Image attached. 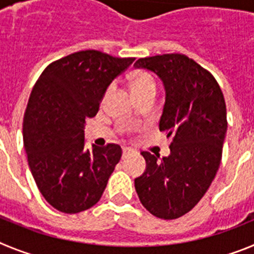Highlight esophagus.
Segmentation results:
<instances>
[{"label": "esophagus", "mask_w": 254, "mask_h": 254, "mask_svg": "<svg viewBox=\"0 0 254 254\" xmlns=\"http://www.w3.org/2000/svg\"><path fill=\"white\" fill-rule=\"evenodd\" d=\"M132 152H133V150L129 149V147H123V150H122V159H126V158H127V156H129V155H131Z\"/></svg>", "instance_id": "1"}]
</instances>
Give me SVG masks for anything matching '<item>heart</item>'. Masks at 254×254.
Listing matches in <instances>:
<instances>
[{
	"mask_svg": "<svg viewBox=\"0 0 254 254\" xmlns=\"http://www.w3.org/2000/svg\"><path fill=\"white\" fill-rule=\"evenodd\" d=\"M129 84H131V89L134 94L142 93L145 90H150V89H155L156 87V82L155 78L152 77L151 73L146 72V71H137L133 72L129 77ZM112 86H108L105 90L104 95H103V100L108 96V94L111 93Z\"/></svg>",
	"mask_w": 254,
	"mask_h": 254,
	"instance_id": "obj_1",
	"label": "heart"
}]
</instances>
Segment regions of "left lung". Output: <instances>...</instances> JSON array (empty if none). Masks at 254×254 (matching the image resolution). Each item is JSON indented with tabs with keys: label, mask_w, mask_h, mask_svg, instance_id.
<instances>
[{
	"label": "left lung",
	"mask_w": 254,
	"mask_h": 254,
	"mask_svg": "<svg viewBox=\"0 0 254 254\" xmlns=\"http://www.w3.org/2000/svg\"><path fill=\"white\" fill-rule=\"evenodd\" d=\"M163 80L165 104L159 129L172 136L170 155L142 151L146 170L134 179L143 207L159 219L187 214L202 198L220 167L228 121L223 91L196 61L179 53L136 61Z\"/></svg>",
	"instance_id": "left-lung-1"
}]
</instances>
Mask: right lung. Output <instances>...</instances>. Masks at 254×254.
Masks as SVG:
<instances>
[{
    "label": "right lung",
    "instance_id": "right-lung-1",
    "mask_svg": "<svg viewBox=\"0 0 254 254\" xmlns=\"http://www.w3.org/2000/svg\"><path fill=\"white\" fill-rule=\"evenodd\" d=\"M133 61L75 52L48 64L35 82L24 114V147L40 193L56 210L77 214L102 197L122 149H86L85 121L96 116L112 80Z\"/></svg>",
    "mask_w": 254,
    "mask_h": 254
}]
</instances>
